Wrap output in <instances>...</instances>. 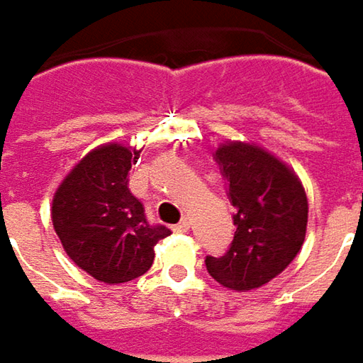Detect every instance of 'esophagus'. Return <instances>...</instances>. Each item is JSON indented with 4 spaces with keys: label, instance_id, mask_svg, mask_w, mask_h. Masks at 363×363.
Instances as JSON below:
<instances>
[{
    "label": "esophagus",
    "instance_id": "34e87169",
    "mask_svg": "<svg viewBox=\"0 0 363 363\" xmlns=\"http://www.w3.org/2000/svg\"><path fill=\"white\" fill-rule=\"evenodd\" d=\"M172 231H174V233H186V231H189V220L182 219L181 223H177V225L172 227Z\"/></svg>",
    "mask_w": 363,
    "mask_h": 363
}]
</instances>
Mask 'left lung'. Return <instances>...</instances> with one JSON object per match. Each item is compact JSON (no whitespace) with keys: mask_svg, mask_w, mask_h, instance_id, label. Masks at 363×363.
I'll return each instance as SVG.
<instances>
[{"mask_svg":"<svg viewBox=\"0 0 363 363\" xmlns=\"http://www.w3.org/2000/svg\"><path fill=\"white\" fill-rule=\"evenodd\" d=\"M215 160L235 208V237L225 255H206V271L229 289L251 291L277 277L299 253L306 191L294 170L253 144H223Z\"/></svg>","mask_w":363,"mask_h":363,"instance_id":"obj_1","label":"left lung"}]
</instances>
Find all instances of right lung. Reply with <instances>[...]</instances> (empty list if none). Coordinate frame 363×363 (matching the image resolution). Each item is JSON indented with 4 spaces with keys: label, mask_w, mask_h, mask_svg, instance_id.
Wrapping results in <instances>:
<instances>
[{
    "label": "right lung",
    "mask_w": 363,
    "mask_h": 363,
    "mask_svg": "<svg viewBox=\"0 0 363 363\" xmlns=\"http://www.w3.org/2000/svg\"><path fill=\"white\" fill-rule=\"evenodd\" d=\"M140 157L120 144L88 152L60 184L52 220L69 259L104 283H126L152 267L155 245L169 237L146 219L128 191V172Z\"/></svg>",
    "instance_id": "add662e5"
}]
</instances>
